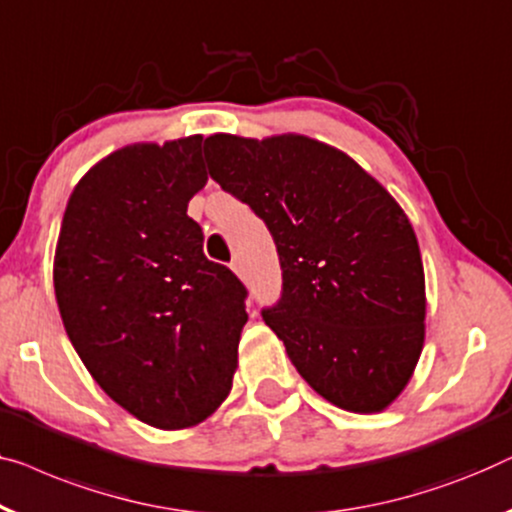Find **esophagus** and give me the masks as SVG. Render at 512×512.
<instances>
[{"label":"esophagus","instance_id":"obj_1","mask_svg":"<svg viewBox=\"0 0 512 512\" xmlns=\"http://www.w3.org/2000/svg\"><path fill=\"white\" fill-rule=\"evenodd\" d=\"M231 268H233V272H235V274H242V261H240L238 256H235L233 261H231Z\"/></svg>","mask_w":512,"mask_h":512}]
</instances>
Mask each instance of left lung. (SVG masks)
<instances>
[{"instance_id":"left-lung-1","label":"left lung","mask_w":512,"mask_h":512,"mask_svg":"<svg viewBox=\"0 0 512 512\" xmlns=\"http://www.w3.org/2000/svg\"><path fill=\"white\" fill-rule=\"evenodd\" d=\"M203 154L277 244L281 295L261 314L288 360L339 409L383 411L425 339V272L402 207L351 157L305 136L214 133Z\"/></svg>"}]
</instances>
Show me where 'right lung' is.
I'll use <instances>...</instances> for the list:
<instances>
[{"label": "right lung", "mask_w": 512, "mask_h": 512, "mask_svg": "<svg viewBox=\"0 0 512 512\" xmlns=\"http://www.w3.org/2000/svg\"><path fill=\"white\" fill-rule=\"evenodd\" d=\"M201 136L124 147L96 164L66 205L55 295L87 372L131 416L196 425L224 402L249 291L203 254L187 214L205 187Z\"/></svg>", "instance_id": "1"}]
</instances>
